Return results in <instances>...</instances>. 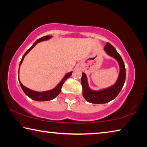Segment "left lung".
<instances>
[{"instance_id": "1", "label": "left lung", "mask_w": 147, "mask_h": 147, "mask_svg": "<svg viewBox=\"0 0 147 147\" xmlns=\"http://www.w3.org/2000/svg\"><path fill=\"white\" fill-rule=\"evenodd\" d=\"M104 50L109 56L113 57L119 62L120 66V73L117 82L110 88L100 91H93L89 89L88 80L85 73H82L81 79V84L83 88V96L86 100L93 104H105L113 100L119 93L125 82L126 69L124 61L117 51L113 45L109 43H107L104 47Z\"/></svg>"}]
</instances>
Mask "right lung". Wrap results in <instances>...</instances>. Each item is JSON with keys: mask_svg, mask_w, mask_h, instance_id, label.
<instances>
[{"mask_svg": "<svg viewBox=\"0 0 147 147\" xmlns=\"http://www.w3.org/2000/svg\"><path fill=\"white\" fill-rule=\"evenodd\" d=\"M51 38V36H43V37H42V38L38 39V40L35 42V43L33 44V45H32L30 48L25 53H24V54L23 56V58H22V59H21V61H20L19 67H20V65H21V64L22 63V62H23L24 56H25L26 54L31 51L32 48H34V47L36 45L37 43H39V42L47 40V39H49ZM72 73H73V72H70V73L67 74L55 88L52 89V90L45 91V92H36V91H32V90H31V89L26 88L25 86H24L23 84H21V82H20V80H19V83H20V85H21L22 89H23V91H24V93H25L26 95L28 96V97H30L32 99H33V100H37V101H47V100H52V99L54 98L56 96H58V94L60 93L62 86H63V84H64L66 80L71 76Z\"/></svg>", "mask_w": 147, "mask_h": 147, "instance_id": "1", "label": "right lung"}]
</instances>
